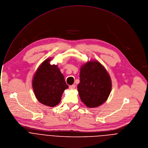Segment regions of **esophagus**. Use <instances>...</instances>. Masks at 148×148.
<instances>
[{"label": "esophagus", "mask_w": 148, "mask_h": 148, "mask_svg": "<svg viewBox=\"0 0 148 148\" xmlns=\"http://www.w3.org/2000/svg\"><path fill=\"white\" fill-rule=\"evenodd\" d=\"M75 88V85H74L69 86V89H74Z\"/></svg>", "instance_id": "obj_1"}]
</instances>
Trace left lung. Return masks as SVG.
<instances>
[{
  "label": "left lung",
  "instance_id": "8db88e82",
  "mask_svg": "<svg viewBox=\"0 0 148 148\" xmlns=\"http://www.w3.org/2000/svg\"><path fill=\"white\" fill-rule=\"evenodd\" d=\"M80 83L77 91L80 99L89 108L104 103L112 90L110 76L103 66L97 60H90L82 64Z\"/></svg>",
  "mask_w": 148,
  "mask_h": 148
}]
</instances>
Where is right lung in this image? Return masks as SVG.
<instances>
[{
	"mask_svg": "<svg viewBox=\"0 0 148 148\" xmlns=\"http://www.w3.org/2000/svg\"><path fill=\"white\" fill-rule=\"evenodd\" d=\"M52 58L45 60L32 79V88L37 100L47 106L58 105L65 89L69 88L57 64H51Z\"/></svg>",
	"mask_w": 148,
	"mask_h": 148,
	"instance_id": "add662e5",
	"label": "right lung"
}]
</instances>
